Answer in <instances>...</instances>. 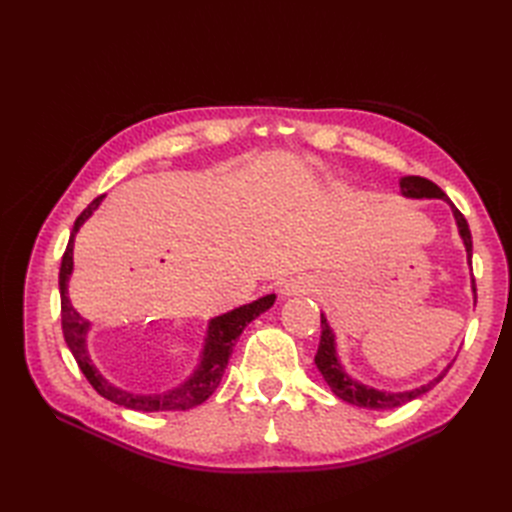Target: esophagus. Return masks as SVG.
<instances>
[{
    "instance_id": "esophagus-1",
    "label": "esophagus",
    "mask_w": 512,
    "mask_h": 512,
    "mask_svg": "<svg viewBox=\"0 0 512 512\" xmlns=\"http://www.w3.org/2000/svg\"><path fill=\"white\" fill-rule=\"evenodd\" d=\"M314 290V284L307 277H292L282 288V297H301V294H309Z\"/></svg>"
}]
</instances>
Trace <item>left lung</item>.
<instances>
[{"label":"left lung","mask_w":512,"mask_h":512,"mask_svg":"<svg viewBox=\"0 0 512 512\" xmlns=\"http://www.w3.org/2000/svg\"><path fill=\"white\" fill-rule=\"evenodd\" d=\"M399 194L404 198H412V200H431V198H438L444 200V203L451 207L453 211V218H455V226L459 237L463 241V247H466V256H468V265L472 269V235H470V226L463 218L461 211L451 203V198H448L436 183H431L429 179L423 177H404L399 181ZM472 294H474V305H476V284H474V277H472ZM320 346L318 352L314 356V363L318 367V371L322 374L324 382L329 384V389L339 397L344 399L346 404L352 406H359V408H367V410H391V408H399L408 404V401L416 399L425 395L427 391H431L433 386H436L444 376L446 371L451 369L453 363H448L436 378H431L427 384L416 386V389L410 391H380L376 386H369L363 384L356 378H352L346 367L342 365L337 356V339L333 329L329 327V320L324 314H320Z\"/></svg>","instance_id":"8db88e82"}]
</instances>
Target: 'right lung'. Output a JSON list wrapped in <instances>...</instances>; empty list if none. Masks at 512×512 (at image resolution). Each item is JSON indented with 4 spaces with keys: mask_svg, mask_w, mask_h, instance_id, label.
<instances>
[{
    "mask_svg": "<svg viewBox=\"0 0 512 512\" xmlns=\"http://www.w3.org/2000/svg\"><path fill=\"white\" fill-rule=\"evenodd\" d=\"M104 196H98L94 203L76 218L74 228L70 232V241L66 247V254L61 258V269H59V294H61V329H64L66 344L72 352V356L79 363L81 371L89 384L108 401H113L117 406L138 410V412H181L190 410L194 406H200L207 401L215 389H218L224 369L228 365V359L235 348V342L243 329L260 314H265L267 309L273 307L275 294H267V297H260L252 303H245L237 309H230V312L215 316L207 322L205 331V342L203 350L198 354V363L192 374L185 378L181 384L173 386V389H166L160 393H132L128 389H121V386L113 384L108 378L102 376V371L91 361V354L87 350V333L91 329V322L76 312L70 297H68V284L74 271V239L76 232L81 226L96 213V209L102 205Z\"/></svg>",
    "mask_w": 512,
    "mask_h": 512,
    "instance_id": "1",
    "label": "right lung"
}]
</instances>
